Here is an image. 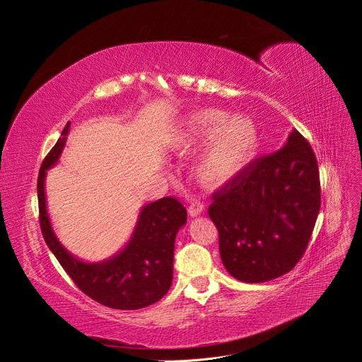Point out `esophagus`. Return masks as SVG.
Returning a JSON list of instances; mask_svg holds the SVG:
<instances>
[{"label":"esophagus","mask_w":362,"mask_h":362,"mask_svg":"<svg viewBox=\"0 0 362 362\" xmlns=\"http://www.w3.org/2000/svg\"><path fill=\"white\" fill-rule=\"evenodd\" d=\"M203 211H204V204L202 202H197V200L191 202L189 208H188V212L191 216H197V215L203 214Z\"/></svg>","instance_id":"esophagus-1"}]
</instances>
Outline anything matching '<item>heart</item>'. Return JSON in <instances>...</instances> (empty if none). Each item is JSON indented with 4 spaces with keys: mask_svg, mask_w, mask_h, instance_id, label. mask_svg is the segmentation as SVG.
I'll use <instances>...</instances> for the list:
<instances>
[{
    "mask_svg": "<svg viewBox=\"0 0 362 362\" xmlns=\"http://www.w3.org/2000/svg\"><path fill=\"white\" fill-rule=\"evenodd\" d=\"M208 146L199 163V179L208 188L233 180L255 159L259 148V130L247 115H232L214 107L189 112L174 130L171 142L182 153Z\"/></svg>",
    "mask_w": 362,
    "mask_h": 362,
    "instance_id": "b5f03b06",
    "label": "heart"
}]
</instances>
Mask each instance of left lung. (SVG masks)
Listing matches in <instances>:
<instances>
[{"mask_svg": "<svg viewBox=\"0 0 362 362\" xmlns=\"http://www.w3.org/2000/svg\"><path fill=\"white\" fill-rule=\"evenodd\" d=\"M221 261L235 279L267 282L303 256L320 211V174L309 142L293 130L285 146L250 162L212 194Z\"/></svg>", "mask_w": 362, "mask_h": 362, "instance_id": "8db88e82", "label": "left lung"}]
</instances>
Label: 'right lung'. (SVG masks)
Here are the masks:
<instances>
[{
	"label": "right lung",
	"instance_id": "1",
	"mask_svg": "<svg viewBox=\"0 0 362 362\" xmlns=\"http://www.w3.org/2000/svg\"><path fill=\"white\" fill-rule=\"evenodd\" d=\"M69 124L39 170V221L44 240L74 284L95 302L126 311L156 303L173 282L174 241L187 223V209L173 197L159 199L144 206L129 243L109 259L90 264L71 255L51 227L45 200V175L64 151Z\"/></svg>",
	"mask_w": 362,
	"mask_h": 362
}]
</instances>
